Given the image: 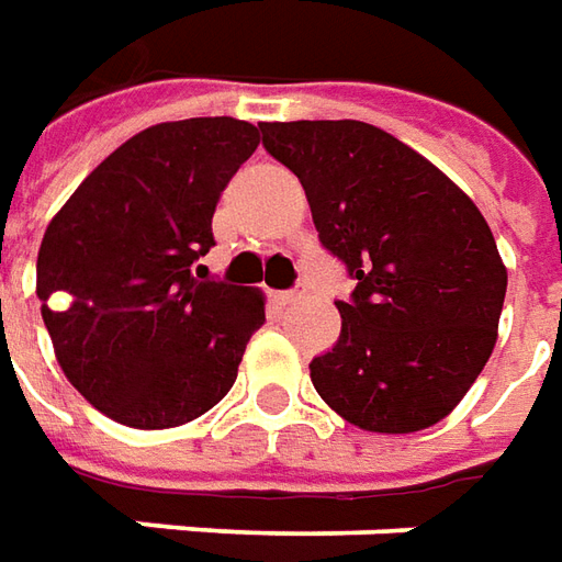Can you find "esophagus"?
<instances>
[{
    "label": "esophagus",
    "mask_w": 562,
    "mask_h": 562,
    "mask_svg": "<svg viewBox=\"0 0 562 562\" xmlns=\"http://www.w3.org/2000/svg\"><path fill=\"white\" fill-rule=\"evenodd\" d=\"M302 300H305L302 290H284V293H278V302H281V305H296V302Z\"/></svg>",
    "instance_id": "1"
}]
</instances>
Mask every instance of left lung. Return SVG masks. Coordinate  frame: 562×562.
Instances as JSON below:
<instances>
[{
  "instance_id": "left-lung-1",
  "label": "left lung",
  "mask_w": 562,
  "mask_h": 562,
  "mask_svg": "<svg viewBox=\"0 0 562 562\" xmlns=\"http://www.w3.org/2000/svg\"><path fill=\"white\" fill-rule=\"evenodd\" d=\"M300 178L317 238L357 281L338 341L312 360L321 400L369 432L451 415L496 345L508 274L475 202L363 121L260 123Z\"/></svg>"
}]
</instances>
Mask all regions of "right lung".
I'll use <instances>...</instances> for the list:
<instances>
[{"instance_id": "obj_1", "label": "right lung", "mask_w": 562, "mask_h": 562, "mask_svg": "<svg viewBox=\"0 0 562 562\" xmlns=\"http://www.w3.org/2000/svg\"><path fill=\"white\" fill-rule=\"evenodd\" d=\"M260 145L236 117L157 123L99 162L47 226L35 293L71 387L117 424L205 415L266 321L257 290L199 281L217 199Z\"/></svg>"}]
</instances>
